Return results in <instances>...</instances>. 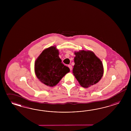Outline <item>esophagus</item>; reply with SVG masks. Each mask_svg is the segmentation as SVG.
Returning <instances> with one entry per match:
<instances>
[{
    "mask_svg": "<svg viewBox=\"0 0 131 131\" xmlns=\"http://www.w3.org/2000/svg\"><path fill=\"white\" fill-rule=\"evenodd\" d=\"M68 67L70 68V71H71V70H72V66H71V65H68Z\"/></svg>",
    "mask_w": 131,
    "mask_h": 131,
    "instance_id": "1",
    "label": "esophagus"
}]
</instances>
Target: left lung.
<instances>
[{
  "instance_id": "8db88e82",
  "label": "left lung",
  "mask_w": 131,
  "mask_h": 131,
  "mask_svg": "<svg viewBox=\"0 0 131 131\" xmlns=\"http://www.w3.org/2000/svg\"><path fill=\"white\" fill-rule=\"evenodd\" d=\"M74 65L72 73L80 84L88 88L97 83L104 73L103 63L90 50L74 52Z\"/></svg>"
}]
</instances>
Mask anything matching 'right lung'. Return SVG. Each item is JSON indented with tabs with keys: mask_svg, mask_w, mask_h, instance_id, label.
Segmentation results:
<instances>
[{
	"mask_svg": "<svg viewBox=\"0 0 131 131\" xmlns=\"http://www.w3.org/2000/svg\"><path fill=\"white\" fill-rule=\"evenodd\" d=\"M59 51L56 46L46 48L36 59L35 72L41 82L53 87L70 70L65 66L59 57Z\"/></svg>",
	"mask_w": 131,
	"mask_h": 131,
	"instance_id": "right-lung-1",
	"label": "right lung"
}]
</instances>
